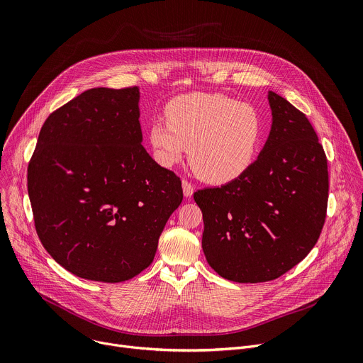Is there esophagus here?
I'll use <instances>...</instances> for the list:
<instances>
[{"instance_id": "34e87169", "label": "esophagus", "mask_w": 363, "mask_h": 363, "mask_svg": "<svg viewBox=\"0 0 363 363\" xmlns=\"http://www.w3.org/2000/svg\"><path fill=\"white\" fill-rule=\"evenodd\" d=\"M182 189H184L185 198H191V196H192V194H194V186H192L186 179H182Z\"/></svg>"}]
</instances>
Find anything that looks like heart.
I'll use <instances>...</instances> for the list:
<instances>
[{"label":"heart","mask_w":363,"mask_h":363,"mask_svg":"<svg viewBox=\"0 0 363 363\" xmlns=\"http://www.w3.org/2000/svg\"><path fill=\"white\" fill-rule=\"evenodd\" d=\"M167 121L149 125V142L157 161L172 167L188 150L194 174L208 184H227L254 162L262 140L257 111L220 93H191L174 99Z\"/></svg>","instance_id":"obj_1"}]
</instances>
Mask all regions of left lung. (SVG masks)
<instances>
[{
    "label": "left lung",
    "mask_w": 363,
    "mask_h": 363,
    "mask_svg": "<svg viewBox=\"0 0 363 363\" xmlns=\"http://www.w3.org/2000/svg\"><path fill=\"white\" fill-rule=\"evenodd\" d=\"M270 136L260 157L237 179L198 189L202 250L224 279H279L310 252L326 220L329 174L319 138L306 115L274 91Z\"/></svg>",
    "instance_id": "obj_1"
}]
</instances>
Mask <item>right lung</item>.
<instances>
[{
	"instance_id": "add662e5",
	"label": "right lung",
	"mask_w": 363,
	"mask_h": 363,
	"mask_svg": "<svg viewBox=\"0 0 363 363\" xmlns=\"http://www.w3.org/2000/svg\"><path fill=\"white\" fill-rule=\"evenodd\" d=\"M138 87H94L51 113L28 162L37 235L77 277L119 283L153 262L181 179L142 146Z\"/></svg>"
}]
</instances>
